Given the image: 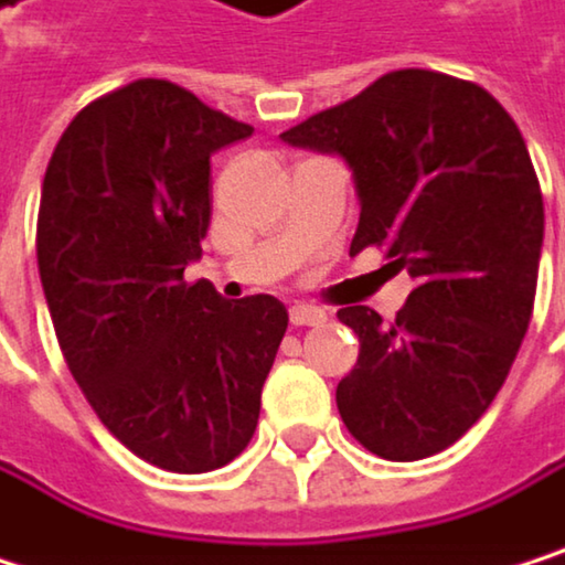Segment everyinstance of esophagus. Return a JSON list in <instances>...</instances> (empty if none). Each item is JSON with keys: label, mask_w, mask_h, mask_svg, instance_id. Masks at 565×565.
Instances as JSON below:
<instances>
[{"label": "esophagus", "mask_w": 565, "mask_h": 565, "mask_svg": "<svg viewBox=\"0 0 565 565\" xmlns=\"http://www.w3.org/2000/svg\"><path fill=\"white\" fill-rule=\"evenodd\" d=\"M324 321H328V315L321 308H315V305H295L291 308V324L295 328H318Z\"/></svg>", "instance_id": "1"}]
</instances>
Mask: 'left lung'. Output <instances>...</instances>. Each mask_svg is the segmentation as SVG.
<instances>
[{
  "mask_svg": "<svg viewBox=\"0 0 565 565\" xmlns=\"http://www.w3.org/2000/svg\"><path fill=\"white\" fill-rule=\"evenodd\" d=\"M280 138L351 164V254L381 247L414 277L391 324L338 311L361 341L341 420L384 460L447 450L500 394L533 318L543 191L516 121L473 82L397 68Z\"/></svg>",
  "mask_w": 565,
  "mask_h": 565,
  "instance_id": "left-lung-1",
  "label": "left lung"
}]
</instances>
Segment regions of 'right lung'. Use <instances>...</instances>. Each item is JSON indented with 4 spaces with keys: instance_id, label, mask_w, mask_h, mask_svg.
<instances>
[{
    "instance_id": "1",
    "label": "right lung",
    "mask_w": 565,
    "mask_h": 565,
    "mask_svg": "<svg viewBox=\"0 0 565 565\" xmlns=\"http://www.w3.org/2000/svg\"><path fill=\"white\" fill-rule=\"evenodd\" d=\"M254 128L164 78L88 102L42 181L39 277L65 364L98 420L171 473L231 463L254 437L288 311L184 280L211 221V154Z\"/></svg>"
}]
</instances>
